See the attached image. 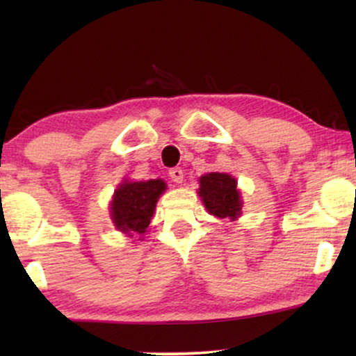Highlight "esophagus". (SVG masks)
Wrapping results in <instances>:
<instances>
[{"mask_svg": "<svg viewBox=\"0 0 356 356\" xmlns=\"http://www.w3.org/2000/svg\"><path fill=\"white\" fill-rule=\"evenodd\" d=\"M170 177H172V179L175 183H181L183 181V177H184V172L179 167H175V168H170L168 172Z\"/></svg>", "mask_w": 356, "mask_h": 356, "instance_id": "obj_1", "label": "esophagus"}]
</instances>
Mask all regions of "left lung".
Masks as SVG:
<instances>
[{
  "instance_id": "left-lung-1",
  "label": "left lung",
  "mask_w": 356,
  "mask_h": 356,
  "mask_svg": "<svg viewBox=\"0 0 356 356\" xmlns=\"http://www.w3.org/2000/svg\"><path fill=\"white\" fill-rule=\"evenodd\" d=\"M199 196L209 213L218 218H235L241 213L240 193L236 189V179L227 173H207L199 179Z\"/></svg>"
}]
</instances>
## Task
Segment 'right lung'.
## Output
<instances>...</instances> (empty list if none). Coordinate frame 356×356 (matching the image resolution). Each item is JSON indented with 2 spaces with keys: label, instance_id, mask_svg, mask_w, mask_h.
Segmentation results:
<instances>
[{
  "label": "right lung",
  "instance_id": "right-lung-1",
  "mask_svg": "<svg viewBox=\"0 0 356 356\" xmlns=\"http://www.w3.org/2000/svg\"><path fill=\"white\" fill-rule=\"evenodd\" d=\"M163 191L162 179L121 183L111 201V217L116 228L129 235H144L154 216L157 199Z\"/></svg>",
  "mask_w": 356,
  "mask_h": 356
}]
</instances>
